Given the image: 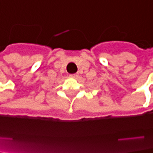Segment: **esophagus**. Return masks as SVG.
Returning <instances> with one entry per match:
<instances>
[{"instance_id":"obj_1","label":"esophagus","mask_w":153,"mask_h":153,"mask_svg":"<svg viewBox=\"0 0 153 153\" xmlns=\"http://www.w3.org/2000/svg\"><path fill=\"white\" fill-rule=\"evenodd\" d=\"M70 76L72 77V78H76V77H78V74H71Z\"/></svg>"}]
</instances>
